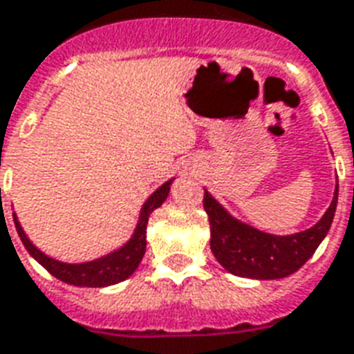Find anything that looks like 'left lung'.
<instances>
[{"label": "left lung", "mask_w": 354, "mask_h": 354, "mask_svg": "<svg viewBox=\"0 0 354 354\" xmlns=\"http://www.w3.org/2000/svg\"><path fill=\"white\" fill-rule=\"evenodd\" d=\"M338 204V183L330 206L319 223L291 236H273L234 219L219 202L204 191V209L212 228V252L226 271L256 280L284 279L312 258L333 225Z\"/></svg>", "instance_id": "8db88e82"}]
</instances>
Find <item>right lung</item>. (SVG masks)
Here are the masks:
<instances>
[{"label":"right lung","instance_id":"right-lung-1","mask_svg":"<svg viewBox=\"0 0 354 354\" xmlns=\"http://www.w3.org/2000/svg\"><path fill=\"white\" fill-rule=\"evenodd\" d=\"M171 183L172 180L163 183L145 202L141 215H139V223H137V228H135L131 239L124 247H120L111 254L102 256L98 260L85 261V263H64V261L53 260L50 256H46L44 252H40L33 243L29 241L26 232L21 230L18 217L12 215L16 232H18V236H20L27 252L33 256L35 260L39 261L40 266L44 267L48 273L53 274L55 279L63 280L66 284L80 286V288H105V286L117 284V282H122L128 277H131L135 273V269L141 263L145 250H147L148 217H150V213L153 209H158L165 202V198L169 196V191H171Z\"/></svg>","mask_w":354,"mask_h":354}]
</instances>
